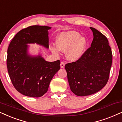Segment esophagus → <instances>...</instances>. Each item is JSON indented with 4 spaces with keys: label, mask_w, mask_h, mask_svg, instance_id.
<instances>
[{
    "label": "esophagus",
    "mask_w": 122,
    "mask_h": 122,
    "mask_svg": "<svg viewBox=\"0 0 122 122\" xmlns=\"http://www.w3.org/2000/svg\"><path fill=\"white\" fill-rule=\"evenodd\" d=\"M64 66H65L64 62H63V61H61V68H64Z\"/></svg>",
    "instance_id": "1"
}]
</instances>
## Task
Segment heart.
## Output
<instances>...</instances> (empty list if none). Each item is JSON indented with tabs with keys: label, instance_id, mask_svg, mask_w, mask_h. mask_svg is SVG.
Listing matches in <instances>:
<instances>
[{
	"label": "heart",
	"instance_id": "obj_1",
	"mask_svg": "<svg viewBox=\"0 0 122 122\" xmlns=\"http://www.w3.org/2000/svg\"><path fill=\"white\" fill-rule=\"evenodd\" d=\"M56 47H51V50L58 54V50L63 52L67 51V57L69 61H77L81 58L86 46V40L80 37L79 33L74 31L63 32L56 40Z\"/></svg>",
	"mask_w": 122,
	"mask_h": 122
}]
</instances>
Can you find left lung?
Returning a JSON list of instances; mask_svg holds the SVG:
<instances>
[{"label": "left lung", "mask_w": 122, "mask_h": 122, "mask_svg": "<svg viewBox=\"0 0 122 122\" xmlns=\"http://www.w3.org/2000/svg\"><path fill=\"white\" fill-rule=\"evenodd\" d=\"M94 39L81 58L66 64L71 91L76 95L88 96L102 90L107 83L112 63V52L107 38L93 27Z\"/></svg>", "instance_id": "8db88e82"}]
</instances>
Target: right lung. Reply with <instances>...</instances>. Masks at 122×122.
Returning <instances> with one entry per match:
<instances>
[{"label":"right lung","mask_w":122,"mask_h":122,"mask_svg":"<svg viewBox=\"0 0 122 122\" xmlns=\"http://www.w3.org/2000/svg\"><path fill=\"white\" fill-rule=\"evenodd\" d=\"M51 27L32 26L20 30L9 44L7 65L12 84L19 92L32 97L43 96L50 82L61 68V61H46L40 54H29V44L49 48V32Z\"/></svg>","instance_id":"right-lung-1"}]
</instances>
